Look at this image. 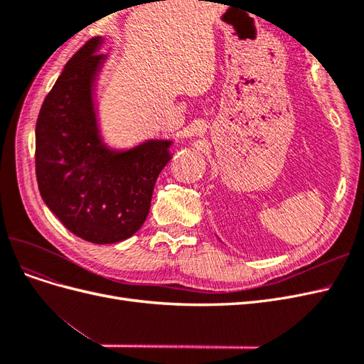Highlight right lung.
Segmentation results:
<instances>
[{
	"label": "right lung",
	"instance_id": "right-lung-1",
	"mask_svg": "<svg viewBox=\"0 0 364 364\" xmlns=\"http://www.w3.org/2000/svg\"><path fill=\"white\" fill-rule=\"evenodd\" d=\"M105 39L87 41L65 65L36 123V178L42 200L70 232L95 245L127 240L146 222L173 139L107 146L100 129L97 82Z\"/></svg>",
	"mask_w": 364,
	"mask_h": 364
}]
</instances>
